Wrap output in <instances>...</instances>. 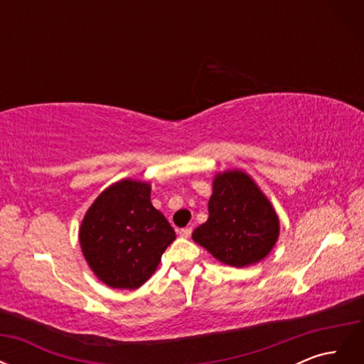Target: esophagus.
<instances>
[{"mask_svg":"<svg viewBox=\"0 0 364 364\" xmlns=\"http://www.w3.org/2000/svg\"><path fill=\"white\" fill-rule=\"evenodd\" d=\"M191 232H193V228H183L179 230V235L182 238H190L191 237Z\"/></svg>","mask_w":364,"mask_h":364,"instance_id":"obj_1","label":"esophagus"}]
</instances>
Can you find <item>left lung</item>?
<instances>
[{"label":"left lung","mask_w":364,"mask_h":364,"mask_svg":"<svg viewBox=\"0 0 364 364\" xmlns=\"http://www.w3.org/2000/svg\"><path fill=\"white\" fill-rule=\"evenodd\" d=\"M208 211V222L194 229L193 240L220 262L240 269L252 266L277 243L278 215L243 171L215 176Z\"/></svg>","instance_id":"obj_1"}]
</instances>
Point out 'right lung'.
<instances>
[{
    "mask_svg": "<svg viewBox=\"0 0 364 364\" xmlns=\"http://www.w3.org/2000/svg\"><path fill=\"white\" fill-rule=\"evenodd\" d=\"M174 238V229L150 202V185L130 179L98 196L80 226L87 264L112 289L141 287Z\"/></svg>",
    "mask_w": 364,
    "mask_h": 364,
    "instance_id": "add662e5",
    "label": "right lung"
}]
</instances>
